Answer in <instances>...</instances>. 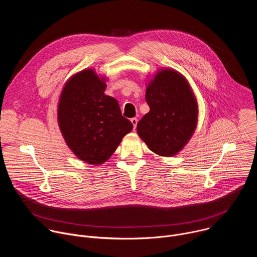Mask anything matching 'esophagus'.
<instances>
[{
    "label": "esophagus",
    "instance_id": "34e87169",
    "mask_svg": "<svg viewBox=\"0 0 257 257\" xmlns=\"http://www.w3.org/2000/svg\"><path fill=\"white\" fill-rule=\"evenodd\" d=\"M137 122H138V120H137L136 118H132V119H131V123L133 124V128H134V130L136 129V126H137Z\"/></svg>",
    "mask_w": 257,
    "mask_h": 257
}]
</instances>
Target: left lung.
Segmentation results:
<instances>
[{"mask_svg":"<svg viewBox=\"0 0 257 257\" xmlns=\"http://www.w3.org/2000/svg\"><path fill=\"white\" fill-rule=\"evenodd\" d=\"M145 100L150 112L137 123L139 137L160 157L178 155L198 121V103L189 82L174 69H159L146 85Z\"/></svg>","mask_w":257,"mask_h":257,"instance_id":"1","label":"left lung"}]
</instances>
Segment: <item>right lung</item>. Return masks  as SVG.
Masks as SVG:
<instances>
[{
	"label": "right lung",
	"instance_id": "add662e5",
	"mask_svg": "<svg viewBox=\"0 0 257 257\" xmlns=\"http://www.w3.org/2000/svg\"><path fill=\"white\" fill-rule=\"evenodd\" d=\"M106 78L84 69L65 83L58 103V124L68 148L93 166L106 162L132 123L121 114L116 98L105 95Z\"/></svg>",
	"mask_w": 257,
	"mask_h": 257
}]
</instances>
